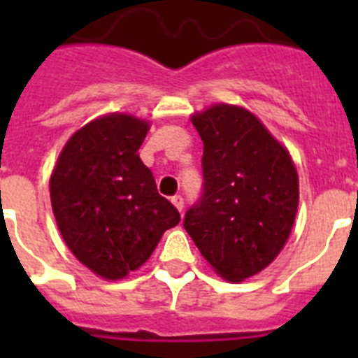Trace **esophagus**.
I'll return each mask as SVG.
<instances>
[{
  "instance_id": "34e87169",
  "label": "esophagus",
  "mask_w": 358,
  "mask_h": 358,
  "mask_svg": "<svg viewBox=\"0 0 358 358\" xmlns=\"http://www.w3.org/2000/svg\"><path fill=\"white\" fill-rule=\"evenodd\" d=\"M170 201H172L173 206L177 208V211H182V208H185V201H182L181 195H173V197L170 199Z\"/></svg>"
}]
</instances>
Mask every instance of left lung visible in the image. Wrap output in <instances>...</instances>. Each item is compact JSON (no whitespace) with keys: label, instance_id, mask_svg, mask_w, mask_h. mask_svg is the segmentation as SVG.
<instances>
[{"label":"left lung","instance_id":"obj_1","mask_svg":"<svg viewBox=\"0 0 358 358\" xmlns=\"http://www.w3.org/2000/svg\"><path fill=\"white\" fill-rule=\"evenodd\" d=\"M189 120L204 143V194L185 229L218 276L240 283L285 248L299 204L296 164L245 107L213 103Z\"/></svg>","mask_w":358,"mask_h":358}]
</instances>
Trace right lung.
Wrapping results in <instances>:
<instances>
[{
    "instance_id": "1",
    "label": "right lung",
    "mask_w": 358,
    "mask_h": 358,
    "mask_svg": "<svg viewBox=\"0 0 358 358\" xmlns=\"http://www.w3.org/2000/svg\"><path fill=\"white\" fill-rule=\"evenodd\" d=\"M150 122L109 113L73 132L50 177L53 217L73 256L109 281L150 258L181 215L140 159Z\"/></svg>"
}]
</instances>
